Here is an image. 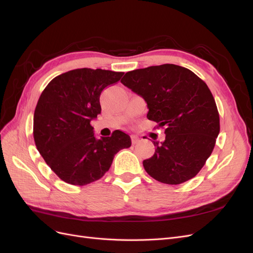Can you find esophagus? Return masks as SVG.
I'll use <instances>...</instances> for the list:
<instances>
[{
	"label": "esophagus",
	"instance_id": "34e87169",
	"mask_svg": "<svg viewBox=\"0 0 253 253\" xmlns=\"http://www.w3.org/2000/svg\"><path fill=\"white\" fill-rule=\"evenodd\" d=\"M131 138H132V143H133V144H136L137 142H139V139H140L139 137L136 136V135H132Z\"/></svg>",
	"mask_w": 253,
	"mask_h": 253
}]
</instances>
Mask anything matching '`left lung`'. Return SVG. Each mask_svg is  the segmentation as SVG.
Segmentation results:
<instances>
[{
    "mask_svg": "<svg viewBox=\"0 0 253 253\" xmlns=\"http://www.w3.org/2000/svg\"><path fill=\"white\" fill-rule=\"evenodd\" d=\"M121 83L144 99L149 120L165 127L164 142L143 160L154 179L179 185L201 171L215 145L219 115L207 84L186 67L149 66L128 72Z\"/></svg>",
    "mask_w": 253,
    "mask_h": 253,
    "instance_id": "1",
    "label": "left lung"
}]
</instances>
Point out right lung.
<instances>
[{"label":"right lung","instance_id":"right-lung-1","mask_svg":"<svg viewBox=\"0 0 253 253\" xmlns=\"http://www.w3.org/2000/svg\"><path fill=\"white\" fill-rule=\"evenodd\" d=\"M124 73L78 68L61 74L44 88L34 114L36 147L63 181L85 186L109 171L115 154L129 148V136L116 129L96 138L90 121L101 113L102 90Z\"/></svg>","mask_w":253,"mask_h":253}]
</instances>
